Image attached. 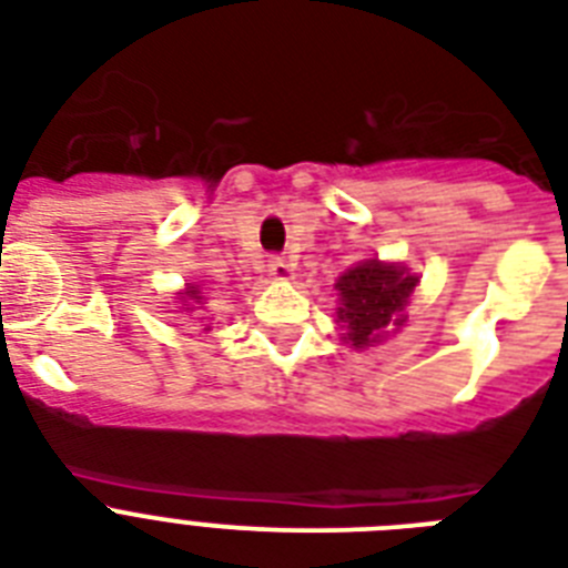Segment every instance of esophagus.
<instances>
[{
  "instance_id": "1",
  "label": "esophagus",
  "mask_w": 568,
  "mask_h": 568,
  "mask_svg": "<svg viewBox=\"0 0 568 568\" xmlns=\"http://www.w3.org/2000/svg\"><path fill=\"white\" fill-rule=\"evenodd\" d=\"M267 271H271V276H280V280H292L294 271H297V262L292 256H274Z\"/></svg>"
}]
</instances>
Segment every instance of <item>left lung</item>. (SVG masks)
<instances>
[{"label":"left lung","mask_w":568,"mask_h":568,"mask_svg":"<svg viewBox=\"0 0 568 568\" xmlns=\"http://www.w3.org/2000/svg\"><path fill=\"white\" fill-rule=\"evenodd\" d=\"M415 283L418 280L406 274L400 265H383L377 258L338 276V321L347 327V342L354 347H368L388 324H400L404 318H397V312L406 306Z\"/></svg>","instance_id":"obj_1"}]
</instances>
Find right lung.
Returning a JSON list of instances; mask_svg holds the SVG:
<instances>
[{
	"instance_id": "right-lung-1",
	"label": "right lung",
	"mask_w": 568,
	"mask_h": 568,
	"mask_svg": "<svg viewBox=\"0 0 568 568\" xmlns=\"http://www.w3.org/2000/svg\"><path fill=\"white\" fill-rule=\"evenodd\" d=\"M185 294H189V297H191V301H200V292H196V288H194V285H191V288H189V292H185Z\"/></svg>"
}]
</instances>
